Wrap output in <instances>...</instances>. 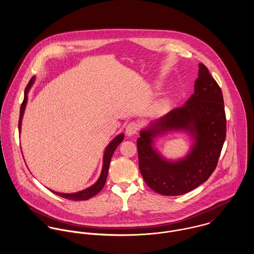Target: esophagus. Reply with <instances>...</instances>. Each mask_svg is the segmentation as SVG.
<instances>
[{"mask_svg":"<svg viewBox=\"0 0 254 254\" xmlns=\"http://www.w3.org/2000/svg\"><path fill=\"white\" fill-rule=\"evenodd\" d=\"M138 128H139V126H138V124L137 123H135V122H131V123H129L128 125H127V127H126V135L127 136H134V135H136L137 134V131H138Z\"/></svg>","mask_w":254,"mask_h":254,"instance_id":"1","label":"esophagus"}]
</instances>
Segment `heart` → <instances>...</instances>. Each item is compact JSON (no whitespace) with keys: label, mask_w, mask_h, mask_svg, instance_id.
Here are the masks:
<instances>
[{"label":"heart","mask_w":254,"mask_h":254,"mask_svg":"<svg viewBox=\"0 0 254 254\" xmlns=\"http://www.w3.org/2000/svg\"><path fill=\"white\" fill-rule=\"evenodd\" d=\"M170 104H171V100L169 96H164L160 98L153 106V109H152L153 114L156 116L163 115L170 108Z\"/></svg>","instance_id":"obj_1"}]
</instances>
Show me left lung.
Listing matches in <instances>:
<instances>
[{
  "label": "left lung",
  "instance_id": "obj_1",
  "mask_svg": "<svg viewBox=\"0 0 254 254\" xmlns=\"http://www.w3.org/2000/svg\"><path fill=\"white\" fill-rule=\"evenodd\" d=\"M182 131L193 141L179 160L163 157L155 140ZM226 139V115L222 91L206 66L198 64L194 92L185 105L150 122L137 140L139 168L146 185L164 195H180L206 181L216 168Z\"/></svg>",
  "mask_w": 254,
  "mask_h": 254
}]
</instances>
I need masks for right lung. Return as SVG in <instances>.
Masks as SVG:
<instances>
[{
	"instance_id": "1",
	"label": "right lung",
	"mask_w": 254,
	"mask_h": 254,
	"mask_svg": "<svg viewBox=\"0 0 254 254\" xmlns=\"http://www.w3.org/2000/svg\"><path fill=\"white\" fill-rule=\"evenodd\" d=\"M35 79L36 77L33 76L27 87L25 88V91H24V99H23V102H22V105L20 107V114H19V121H18V130H19V133L21 131V123H22V118H23V114H24V110L26 108V105H27V100H28V93L32 87V85L34 84L35 82ZM124 139V134L121 133L119 135H117L110 143H109L108 146L106 147L105 149V152H104V158H103V168H102V172H101V175L98 179V181L96 182L95 184H93L91 187L85 189V190H82L80 191H77V192H73V193H65V192H59V191H55L53 190H50L51 191H53L54 193L64 197V198H67L69 200H87L89 199L90 197H93L94 195H96L105 186L106 181H107V177H108V173H109V163H110V160H111V157H112V154L114 152V150L116 149V147L118 145L121 144V142L123 141Z\"/></svg>"
}]
</instances>
